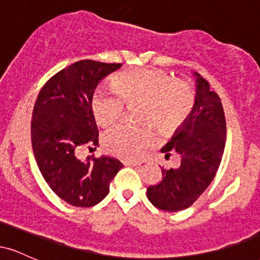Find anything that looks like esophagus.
I'll list each match as a JSON object with an SVG mask.
<instances>
[{
    "label": "esophagus",
    "instance_id": "obj_1",
    "mask_svg": "<svg viewBox=\"0 0 260 260\" xmlns=\"http://www.w3.org/2000/svg\"><path fill=\"white\" fill-rule=\"evenodd\" d=\"M123 164L126 166H137V165H138V162H134V161H123Z\"/></svg>",
    "mask_w": 260,
    "mask_h": 260
}]
</instances>
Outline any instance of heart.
I'll list each match as a JSON object with an SVG mask.
<instances>
[{
    "instance_id": "b5f03b06",
    "label": "heart",
    "mask_w": 260,
    "mask_h": 260,
    "mask_svg": "<svg viewBox=\"0 0 260 260\" xmlns=\"http://www.w3.org/2000/svg\"><path fill=\"white\" fill-rule=\"evenodd\" d=\"M113 91L96 89L91 99L95 121L101 127L115 124L123 116L124 104L140 103L139 121L150 122L160 132L180 128L194 107L192 86L184 80L151 68L124 71L112 80ZM104 147L110 154L126 160H138L153 145L154 133L149 126L120 124L104 134Z\"/></svg>"
}]
</instances>
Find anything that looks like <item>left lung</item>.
<instances>
[{
	"instance_id": "8db88e82",
	"label": "left lung",
	"mask_w": 260,
	"mask_h": 260,
	"mask_svg": "<svg viewBox=\"0 0 260 260\" xmlns=\"http://www.w3.org/2000/svg\"><path fill=\"white\" fill-rule=\"evenodd\" d=\"M196 77L193 111L161 151L181 157L178 169H161L162 180L147 190L153 205L165 211L189 208L215 177L226 142V121L219 95L201 74Z\"/></svg>"
}]
</instances>
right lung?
Returning a JSON list of instances; mask_svg holds the SVG:
<instances>
[{"label":"right lung","mask_w":260,"mask_h":260,"mask_svg":"<svg viewBox=\"0 0 260 260\" xmlns=\"http://www.w3.org/2000/svg\"><path fill=\"white\" fill-rule=\"evenodd\" d=\"M121 63L82 59L51 77L35 101L31 145L44 180L62 201L89 208L109 194L123 164L111 156L80 161V148L99 144L91 99L101 79Z\"/></svg>","instance_id":"right-lung-1"}]
</instances>
